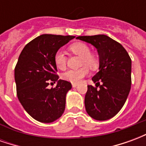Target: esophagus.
Masks as SVG:
<instances>
[{"label":"esophagus","instance_id":"34e87169","mask_svg":"<svg viewBox=\"0 0 146 146\" xmlns=\"http://www.w3.org/2000/svg\"><path fill=\"white\" fill-rule=\"evenodd\" d=\"M77 85H78V84H75V83H73V84H72V87H73V88H76V87H77Z\"/></svg>","mask_w":146,"mask_h":146}]
</instances>
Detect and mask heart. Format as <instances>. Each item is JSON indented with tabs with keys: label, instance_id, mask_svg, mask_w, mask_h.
<instances>
[{
	"label": "heart",
	"instance_id": "obj_1",
	"mask_svg": "<svg viewBox=\"0 0 146 146\" xmlns=\"http://www.w3.org/2000/svg\"><path fill=\"white\" fill-rule=\"evenodd\" d=\"M73 53L81 56V66H88L91 69H95L98 66V60L95 55L91 54V49L88 46L83 43H75L70 47ZM54 62L58 69L62 70L66 66V56L63 51L58 50L54 54ZM89 73L88 68L84 66L77 70H69L62 73V79L71 83H79L84 76Z\"/></svg>",
	"mask_w": 146,
	"mask_h": 146
}]
</instances>
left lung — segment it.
Here are the masks:
<instances>
[{
    "label": "left lung",
    "mask_w": 146,
    "mask_h": 146,
    "mask_svg": "<svg viewBox=\"0 0 146 146\" xmlns=\"http://www.w3.org/2000/svg\"><path fill=\"white\" fill-rule=\"evenodd\" d=\"M76 39L93 45L99 58L98 72L92 78L99 89L88 85L84 98L86 111L96 120L110 119L121 110L129 95L131 59L122 45L104 34L80 36Z\"/></svg>",
    "instance_id": "8db88e82"
}]
</instances>
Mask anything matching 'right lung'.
I'll return each instance as SVG.
<instances>
[{
  "label": "right lung",
  "instance_id": "right-lung-1",
  "mask_svg": "<svg viewBox=\"0 0 146 146\" xmlns=\"http://www.w3.org/2000/svg\"><path fill=\"white\" fill-rule=\"evenodd\" d=\"M76 36L42 34L28 43L21 52L15 69L17 96L24 110L33 119L52 123L60 118L66 107V96L72 88L58 79L54 54ZM50 81L57 82L48 89Z\"/></svg>",
  "mask_w": 146,
  "mask_h": 146
}]
</instances>
